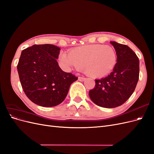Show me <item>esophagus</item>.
<instances>
[{
  "label": "esophagus",
  "mask_w": 154,
  "mask_h": 154,
  "mask_svg": "<svg viewBox=\"0 0 154 154\" xmlns=\"http://www.w3.org/2000/svg\"><path fill=\"white\" fill-rule=\"evenodd\" d=\"M85 78L84 77H78V80L80 82H83L84 80H85Z\"/></svg>",
  "instance_id": "obj_1"
}]
</instances>
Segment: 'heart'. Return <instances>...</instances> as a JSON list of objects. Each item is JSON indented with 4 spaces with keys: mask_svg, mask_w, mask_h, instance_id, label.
<instances>
[{
    "mask_svg": "<svg viewBox=\"0 0 154 154\" xmlns=\"http://www.w3.org/2000/svg\"><path fill=\"white\" fill-rule=\"evenodd\" d=\"M60 66L64 69H83L91 76L101 78L110 73L117 63L115 49L109 45L91 44L77 47L69 53L60 54Z\"/></svg>",
    "mask_w": 154,
    "mask_h": 154,
    "instance_id": "b5f03b06",
    "label": "heart"
}]
</instances>
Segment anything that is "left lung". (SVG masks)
Returning <instances> with one entry per match:
<instances>
[{
	"label": "left lung",
	"mask_w": 154,
	"mask_h": 154,
	"mask_svg": "<svg viewBox=\"0 0 154 154\" xmlns=\"http://www.w3.org/2000/svg\"><path fill=\"white\" fill-rule=\"evenodd\" d=\"M117 54V63L109 75L96 80L89 97L95 104L115 108L123 104L136 88L139 75V61L128 46L111 41Z\"/></svg>",
	"instance_id": "8db88e82"
}]
</instances>
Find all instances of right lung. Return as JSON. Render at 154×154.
<instances>
[{
  "mask_svg": "<svg viewBox=\"0 0 154 154\" xmlns=\"http://www.w3.org/2000/svg\"><path fill=\"white\" fill-rule=\"evenodd\" d=\"M60 48L52 44L33 45L23 50L17 66L26 95L34 103L54 106L66 98L69 87L78 80L58 66Z\"/></svg>",
  "mask_w": 154,
  "mask_h": 154,
  "instance_id": "obj_1",
  "label": "right lung"
}]
</instances>
